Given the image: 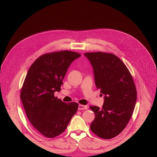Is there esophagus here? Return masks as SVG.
Listing matches in <instances>:
<instances>
[{"label": "esophagus", "mask_w": 157, "mask_h": 157, "mask_svg": "<svg viewBox=\"0 0 157 157\" xmlns=\"http://www.w3.org/2000/svg\"><path fill=\"white\" fill-rule=\"evenodd\" d=\"M88 107L86 105H78V110H84V109H87Z\"/></svg>", "instance_id": "34e87169"}]
</instances>
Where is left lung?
I'll return each mask as SVG.
<instances>
[{
    "label": "left lung",
    "mask_w": 157,
    "mask_h": 157,
    "mask_svg": "<svg viewBox=\"0 0 157 157\" xmlns=\"http://www.w3.org/2000/svg\"><path fill=\"white\" fill-rule=\"evenodd\" d=\"M92 66L95 85L104 94L101 109L90 106L95 118L90 129L103 139H111L124 129L137 99L136 86L124 63L115 55L103 52L85 53Z\"/></svg>",
    "instance_id": "1"
}]
</instances>
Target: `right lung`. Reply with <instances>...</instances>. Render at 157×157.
Masks as SVG:
<instances>
[{
  "label": "right lung",
  "mask_w": 157,
  "mask_h": 157,
  "mask_svg": "<svg viewBox=\"0 0 157 157\" xmlns=\"http://www.w3.org/2000/svg\"><path fill=\"white\" fill-rule=\"evenodd\" d=\"M80 54L71 51L46 54L37 58L27 73L20 98L28 119L43 136L63 133L77 113V103H65L54 97L71 63Z\"/></svg>",
  "instance_id": "1"
}]
</instances>
